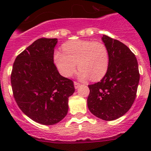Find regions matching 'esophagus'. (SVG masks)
Here are the masks:
<instances>
[{
	"mask_svg": "<svg viewBox=\"0 0 151 151\" xmlns=\"http://www.w3.org/2000/svg\"><path fill=\"white\" fill-rule=\"evenodd\" d=\"M74 88H75L76 89H77V88H78L79 87H80V83H77V82H74Z\"/></svg>",
	"mask_w": 151,
	"mask_h": 151,
	"instance_id": "obj_1",
	"label": "esophagus"
}]
</instances>
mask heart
I'll list each match as a JSON object with an SVG mask.
<instances>
[{"label":"heart","instance_id":"obj_1","mask_svg":"<svg viewBox=\"0 0 151 151\" xmlns=\"http://www.w3.org/2000/svg\"><path fill=\"white\" fill-rule=\"evenodd\" d=\"M63 51H56L54 62L60 74L69 77L75 72L77 63L78 77L86 80L91 77L99 80L106 74L109 62V52L104 43L91 40H74L63 45Z\"/></svg>","mask_w":151,"mask_h":151}]
</instances>
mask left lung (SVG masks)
<instances>
[{
  "instance_id": "8db88e82",
  "label": "left lung",
  "mask_w": 151,
  "mask_h": 151,
  "mask_svg": "<svg viewBox=\"0 0 151 151\" xmlns=\"http://www.w3.org/2000/svg\"><path fill=\"white\" fill-rule=\"evenodd\" d=\"M109 52V67L99 83L88 85V106L91 113L104 121L121 118L132 107L139 81L135 55L120 41L103 35Z\"/></svg>"
}]
</instances>
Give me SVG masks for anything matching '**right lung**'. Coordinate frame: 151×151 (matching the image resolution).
Instances as JSON below:
<instances>
[{
    "label": "right lung",
    "mask_w": 151,
    "mask_h": 151,
    "mask_svg": "<svg viewBox=\"0 0 151 151\" xmlns=\"http://www.w3.org/2000/svg\"><path fill=\"white\" fill-rule=\"evenodd\" d=\"M57 39L42 38L14 60L11 83L14 99L25 115L43 125H54L66 117L72 80L59 74L53 61Z\"/></svg>",
    "instance_id": "1"
}]
</instances>
